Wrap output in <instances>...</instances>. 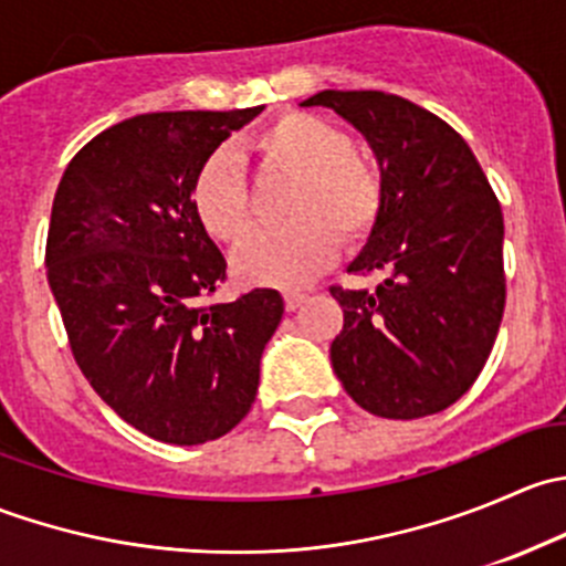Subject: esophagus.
Returning a JSON list of instances; mask_svg holds the SVG:
<instances>
[{"instance_id":"esophagus-1","label":"esophagus","mask_w":566,"mask_h":566,"mask_svg":"<svg viewBox=\"0 0 566 566\" xmlns=\"http://www.w3.org/2000/svg\"><path fill=\"white\" fill-rule=\"evenodd\" d=\"M306 298H310V295L301 293V290H287V293H284V306H287V312H295L298 306L306 304Z\"/></svg>"}]
</instances>
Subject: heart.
I'll use <instances>...</instances> for the list:
<instances>
[{
  "label": "heart",
  "mask_w": 566,
  "mask_h": 566,
  "mask_svg": "<svg viewBox=\"0 0 566 566\" xmlns=\"http://www.w3.org/2000/svg\"><path fill=\"white\" fill-rule=\"evenodd\" d=\"M251 150L262 167L295 175L287 197L293 221L243 238L232 271L249 284L295 287L334 260L339 241L361 243L384 213V172L353 147L350 134L312 112H284L256 130ZM191 208L216 241L249 230L254 205L235 153H210L191 180Z\"/></svg>",
  "instance_id": "b5f03b06"
}]
</instances>
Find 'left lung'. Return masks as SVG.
<instances>
[{"mask_svg":"<svg viewBox=\"0 0 566 566\" xmlns=\"http://www.w3.org/2000/svg\"><path fill=\"white\" fill-rule=\"evenodd\" d=\"M384 172V213L350 273L375 290L331 287L345 325L331 364L345 391L384 419L447 410L473 386L506 304L504 216L465 139L427 108L378 90H323Z\"/></svg>","mask_w":566,"mask_h":566,"instance_id":"obj_1","label":"left lung"}]
</instances>
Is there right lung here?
Masks as SVG:
<instances>
[{"mask_svg": "<svg viewBox=\"0 0 566 566\" xmlns=\"http://www.w3.org/2000/svg\"><path fill=\"white\" fill-rule=\"evenodd\" d=\"M260 112L123 119L73 156L51 205L45 268L78 369L119 419L175 447L249 413L284 315L268 287L205 304L227 260L191 208L199 164Z\"/></svg>", "mask_w": 566, "mask_h": 566, "instance_id": "add662e5", "label": "right lung"}]
</instances>
